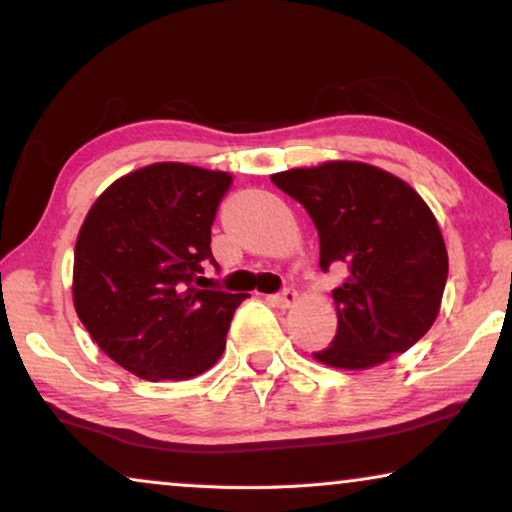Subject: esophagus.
<instances>
[{
    "mask_svg": "<svg viewBox=\"0 0 512 512\" xmlns=\"http://www.w3.org/2000/svg\"><path fill=\"white\" fill-rule=\"evenodd\" d=\"M268 300L277 307H291L298 300V293L293 289H282L279 293H275V296H270Z\"/></svg>",
    "mask_w": 512,
    "mask_h": 512,
    "instance_id": "1",
    "label": "esophagus"
}]
</instances>
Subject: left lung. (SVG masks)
Here are the masks:
<instances>
[{"instance_id": "1", "label": "left lung", "mask_w": 512, "mask_h": 512, "mask_svg": "<svg viewBox=\"0 0 512 512\" xmlns=\"http://www.w3.org/2000/svg\"><path fill=\"white\" fill-rule=\"evenodd\" d=\"M272 184L310 214L319 268H347L333 289L338 333L314 359L363 370L408 352L436 321L447 282L443 235L415 188L349 160L272 174Z\"/></svg>"}]
</instances>
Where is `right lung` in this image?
I'll return each instance as SVG.
<instances>
[{"mask_svg":"<svg viewBox=\"0 0 512 512\" xmlns=\"http://www.w3.org/2000/svg\"><path fill=\"white\" fill-rule=\"evenodd\" d=\"M233 177L156 163L114 181L74 249V307L109 359L142 380H188L226 349L247 293L208 286L212 223Z\"/></svg>","mask_w":512,"mask_h":512,"instance_id":"right-lung-1","label":"right lung"}]
</instances>
